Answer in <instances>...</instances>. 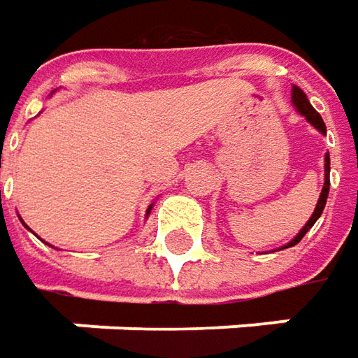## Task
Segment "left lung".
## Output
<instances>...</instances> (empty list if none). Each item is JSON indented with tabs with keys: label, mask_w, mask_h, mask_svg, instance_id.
Wrapping results in <instances>:
<instances>
[{
	"label": "left lung",
	"mask_w": 358,
	"mask_h": 358,
	"mask_svg": "<svg viewBox=\"0 0 358 358\" xmlns=\"http://www.w3.org/2000/svg\"><path fill=\"white\" fill-rule=\"evenodd\" d=\"M292 103L296 106V110L303 114L317 130H320L322 134H327V128H324V122H322V117H320V114L310 106V101H308V98H306V94H304L301 87L292 86ZM329 174H331V160H329V154H327V158H324V186H322V192H320V198H319V204H317V208H315V212H313V216H310V220L304 224V228L294 236V241H290L285 246V248H290V246H294V244H299V242L303 241V236L315 226V222L319 220V216L322 214V210H324V204H327V198H329V186H331V180H329Z\"/></svg>",
	"instance_id": "left-lung-1"
}]
</instances>
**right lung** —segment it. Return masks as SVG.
I'll return each instance as SVG.
<instances>
[{"mask_svg": "<svg viewBox=\"0 0 358 358\" xmlns=\"http://www.w3.org/2000/svg\"><path fill=\"white\" fill-rule=\"evenodd\" d=\"M148 210H150V208H148Z\"/></svg>", "mask_w": 358, "mask_h": 358, "instance_id": "right-lung-1", "label": "right lung"}]
</instances>
